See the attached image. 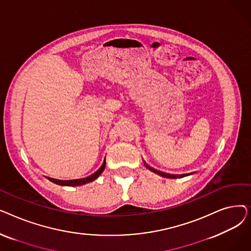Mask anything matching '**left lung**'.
Here are the masks:
<instances>
[{"label":"left lung","instance_id":"1","mask_svg":"<svg viewBox=\"0 0 251 251\" xmlns=\"http://www.w3.org/2000/svg\"><path fill=\"white\" fill-rule=\"evenodd\" d=\"M144 165H146V163H144ZM149 169H150V167L148 166V165H146ZM151 170L152 171V172H154V173H157L159 175H161V176H163V177H167V178H175L176 177V175L174 176V175H169V174H166V173H163V172H160V171H156V170H154V169H152V168H151Z\"/></svg>","mask_w":251,"mask_h":251}]
</instances>
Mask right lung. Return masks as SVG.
Instances as JSON below:
<instances>
[{"instance_id":"right-lung-1","label":"right lung","mask_w":251,"mask_h":251,"mask_svg":"<svg viewBox=\"0 0 251 251\" xmlns=\"http://www.w3.org/2000/svg\"><path fill=\"white\" fill-rule=\"evenodd\" d=\"M104 167H105V161L102 163L101 167L97 171L96 173H94L92 175L86 177V178H82V179H76V180H57V179H52V178H50V180L51 182H54L56 184H58V185H62V186H79V185H83V184H86V183H89V182H92L94 180H96L101 173L102 171L104 170Z\"/></svg>"}]
</instances>
